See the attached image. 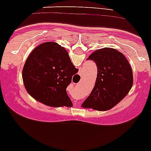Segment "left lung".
<instances>
[{
  "label": "left lung",
  "instance_id": "obj_1",
  "mask_svg": "<svg viewBox=\"0 0 151 151\" xmlns=\"http://www.w3.org/2000/svg\"><path fill=\"white\" fill-rule=\"evenodd\" d=\"M87 60L97 66V78L89 97L83 103L86 108L107 111L128 94L133 83L132 70L122 52L104 47L92 52Z\"/></svg>",
  "mask_w": 151,
  "mask_h": 151
}]
</instances>
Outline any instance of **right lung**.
Listing matches in <instances>:
<instances>
[{
    "label": "right lung",
    "instance_id": "right-lung-1",
    "mask_svg": "<svg viewBox=\"0 0 151 151\" xmlns=\"http://www.w3.org/2000/svg\"><path fill=\"white\" fill-rule=\"evenodd\" d=\"M78 72L66 50L55 42H46L28 55L22 70L23 83L34 99L51 107L72 104L66 92Z\"/></svg>",
    "mask_w": 151,
    "mask_h": 151
}]
</instances>
